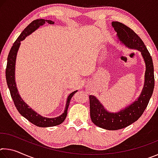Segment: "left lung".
Returning <instances> with one entry per match:
<instances>
[{
	"label": "left lung",
	"instance_id": "left-lung-1",
	"mask_svg": "<svg viewBox=\"0 0 158 158\" xmlns=\"http://www.w3.org/2000/svg\"><path fill=\"white\" fill-rule=\"evenodd\" d=\"M112 26L116 31L120 41L125 46L140 51L146 67L145 84L141 95L137 100L122 111L109 113L95 96H89L90 115L93 123L103 129L117 130L129 126L143 114L153 94L155 79L153 60L142 40L135 31L123 23L113 21Z\"/></svg>",
	"mask_w": 158,
	"mask_h": 158
}]
</instances>
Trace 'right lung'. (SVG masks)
Here are the masks:
<instances>
[{"mask_svg":"<svg viewBox=\"0 0 158 158\" xmlns=\"http://www.w3.org/2000/svg\"><path fill=\"white\" fill-rule=\"evenodd\" d=\"M45 23H48L49 24H53L54 23L53 21L51 20H45L43 19H36L32 21L30 24L22 31V33L19 36L17 40L13 44L11 49L10 51L8 56H7L6 70H5V76H6L7 86L9 88L10 95H11V97L17 111L19 112L21 116L27 119L31 123L34 124L37 127H53L62 123L65 121L67 114H68V109L71 98H73L74 93L77 92V90H75V91L70 93L68 96L64 113L62 115H60V116L53 118L42 117L40 115L37 114L31 108H29V106L23 102L22 99L21 98L19 94L17 89L16 87L15 80V69L16 57H17L19 47L21 44L20 42L24 40L26 37H27L28 35L33 33L37 28H38L40 26L43 25Z\"/></svg>","mask_w":158,"mask_h":158,"instance_id":"right-lung-1","label":"right lung"}]
</instances>
